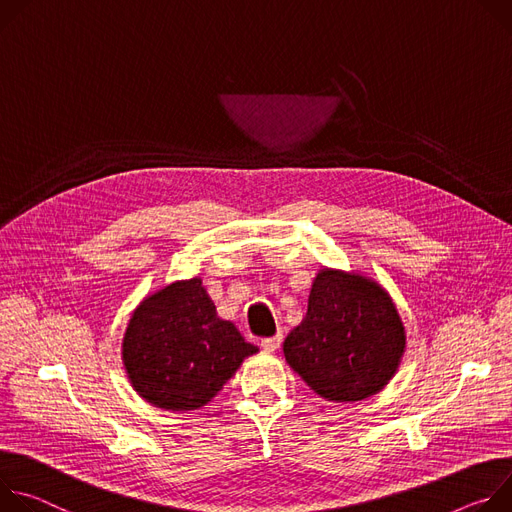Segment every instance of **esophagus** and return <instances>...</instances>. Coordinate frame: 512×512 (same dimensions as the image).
Masks as SVG:
<instances>
[{
    "instance_id": "esophagus-1",
    "label": "esophagus",
    "mask_w": 512,
    "mask_h": 512,
    "mask_svg": "<svg viewBox=\"0 0 512 512\" xmlns=\"http://www.w3.org/2000/svg\"><path fill=\"white\" fill-rule=\"evenodd\" d=\"M280 342H282V335L276 333V335H272V337H262L260 346H262L266 352H274V350L280 346Z\"/></svg>"
}]
</instances>
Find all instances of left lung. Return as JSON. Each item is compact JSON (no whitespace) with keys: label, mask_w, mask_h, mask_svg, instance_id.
I'll return each instance as SVG.
<instances>
[{"label":"left lung","mask_w":512,"mask_h":512,"mask_svg":"<svg viewBox=\"0 0 512 512\" xmlns=\"http://www.w3.org/2000/svg\"><path fill=\"white\" fill-rule=\"evenodd\" d=\"M405 325L390 295L358 272H317L307 315L282 344L287 364L325 401L356 403L399 370Z\"/></svg>","instance_id":"obj_1"}]
</instances>
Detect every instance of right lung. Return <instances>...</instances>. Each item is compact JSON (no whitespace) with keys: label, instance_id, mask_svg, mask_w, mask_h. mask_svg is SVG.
Listing matches in <instances>:
<instances>
[{"label":"right lung","instance_id":"right-lung-1","mask_svg":"<svg viewBox=\"0 0 512 512\" xmlns=\"http://www.w3.org/2000/svg\"><path fill=\"white\" fill-rule=\"evenodd\" d=\"M256 352L232 321L217 315L197 276L148 295L122 342L132 388L164 411L201 409Z\"/></svg>","mask_w":512,"mask_h":512}]
</instances>
